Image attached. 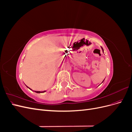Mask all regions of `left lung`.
<instances>
[{
  "mask_svg": "<svg viewBox=\"0 0 132 132\" xmlns=\"http://www.w3.org/2000/svg\"><path fill=\"white\" fill-rule=\"evenodd\" d=\"M101 48H102V50L103 52V48H102V47H101ZM103 81H104V80H103ZM103 81H102V82H103Z\"/></svg>",
  "mask_w": 132,
  "mask_h": 132,
  "instance_id": "8db88e82",
  "label": "left lung"
}]
</instances>
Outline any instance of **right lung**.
<instances>
[{
  "label": "right lung",
  "instance_id": "right-lung-1",
  "mask_svg": "<svg viewBox=\"0 0 132 132\" xmlns=\"http://www.w3.org/2000/svg\"><path fill=\"white\" fill-rule=\"evenodd\" d=\"M28 87V88H29V87ZM31 90H32L30 88H29ZM35 93H45V92H46V91H35Z\"/></svg>",
  "mask_w": 132,
  "mask_h": 132
}]
</instances>
